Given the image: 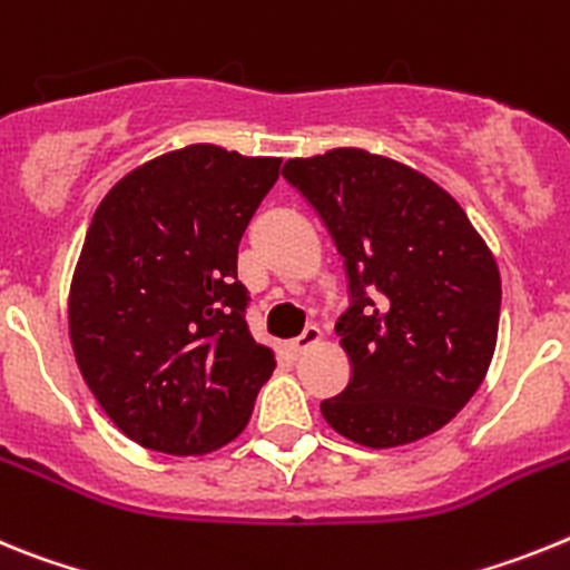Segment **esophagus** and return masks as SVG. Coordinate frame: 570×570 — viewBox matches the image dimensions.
<instances>
[{
    "label": "esophagus",
    "mask_w": 570,
    "mask_h": 570,
    "mask_svg": "<svg viewBox=\"0 0 570 570\" xmlns=\"http://www.w3.org/2000/svg\"><path fill=\"white\" fill-rule=\"evenodd\" d=\"M321 338H324V335H321L318 326H306V330L298 335V338H292V341H289V353H292V355L309 353L313 346L321 344Z\"/></svg>",
    "instance_id": "1"
}]
</instances>
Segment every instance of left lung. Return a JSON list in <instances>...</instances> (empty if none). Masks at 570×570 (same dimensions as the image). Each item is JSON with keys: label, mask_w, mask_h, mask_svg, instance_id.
Listing matches in <instances>:
<instances>
[{"label": "left lung", "mask_w": 570, "mask_h": 570, "mask_svg": "<svg viewBox=\"0 0 570 570\" xmlns=\"http://www.w3.org/2000/svg\"><path fill=\"white\" fill-rule=\"evenodd\" d=\"M344 255L353 306L338 335L353 379L321 402L364 448L419 442L473 399L499 335L502 278L476 226L428 175L367 148L286 160Z\"/></svg>", "instance_id": "8db88e82"}]
</instances>
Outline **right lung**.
Wrapping results in <instances>:
<instances>
[{
	"mask_svg": "<svg viewBox=\"0 0 570 570\" xmlns=\"http://www.w3.org/2000/svg\"><path fill=\"white\" fill-rule=\"evenodd\" d=\"M281 157L191 142L102 197L68 292L88 390L140 448L203 456L244 433L275 350L246 324L237 244Z\"/></svg>",
	"mask_w": 570,
	"mask_h": 570,
	"instance_id": "obj_1",
	"label": "right lung"
}]
</instances>
